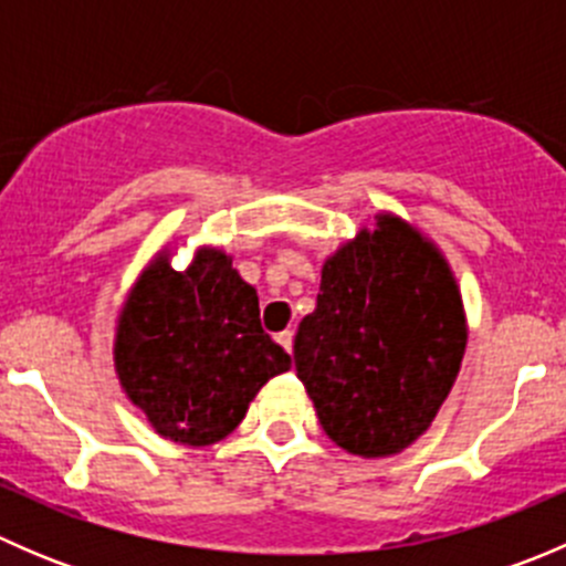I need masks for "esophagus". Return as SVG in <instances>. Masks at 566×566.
Masks as SVG:
<instances>
[{
  "label": "esophagus",
  "mask_w": 566,
  "mask_h": 566,
  "mask_svg": "<svg viewBox=\"0 0 566 566\" xmlns=\"http://www.w3.org/2000/svg\"><path fill=\"white\" fill-rule=\"evenodd\" d=\"M276 342L284 347V350L293 353V331L287 328V331H282V334H276Z\"/></svg>",
  "instance_id": "obj_1"
}]
</instances>
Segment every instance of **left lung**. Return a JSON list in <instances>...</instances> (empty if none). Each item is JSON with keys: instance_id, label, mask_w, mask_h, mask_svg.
<instances>
[{"instance_id": "left-lung-1", "label": "left lung", "mask_w": 566, "mask_h": 566, "mask_svg": "<svg viewBox=\"0 0 566 566\" xmlns=\"http://www.w3.org/2000/svg\"><path fill=\"white\" fill-rule=\"evenodd\" d=\"M468 323L447 256L394 213L375 216L319 271L317 306L295 334V373L325 436L358 458L419 441L447 402Z\"/></svg>"}]
</instances>
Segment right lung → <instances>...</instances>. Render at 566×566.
<instances>
[{
  "mask_svg": "<svg viewBox=\"0 0 566 566\" xmlns=\"http://www.w3.org/2000/svg\"><path fill=\"white\" fill-rule=\"evenodd\" d=\"M290 367L262 331L256 290L221 249H197L182 271L161 249L117 315L119 386L158 436L182 447L230 436L256 391Z\"/></svg>",
  "mask_w": 566,
  "mask_h": 566,
  "instance_id": "right-lung-1",
  "label": "right lung"
}]
</instances>
